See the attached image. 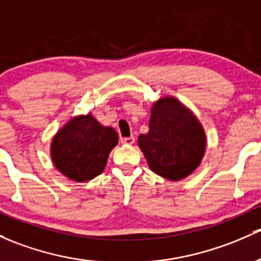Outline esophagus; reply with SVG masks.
<instances>
[{"instance_id":"34e87169","label":"esophagus","mask_w":261,"mask_h":261,"mask_svg":"<svg viewBox=\"0 0 261 261\" xmlns=\"http://www.w3.org/2000/svg\"><path fill=\"white\" fill-rule=\"evenodd\" d=\"M121 142L126 145H133L135 142V138L134 136H130V138H121Z\"/></svg>"}]
</instances>
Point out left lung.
I'll return each instance as SVG.
<instances>
[{
  "instance_id": "left-lung-1",
  "label": "left lung",
  "mask_w": 261,
  "mask_h": 261,
  "mask_svg": "<svg viewBox=\"0 0 261 261\" xmlns=\"http://www.w3.org/2000/svg\"><path fill=\"white\" fill-rule=\"evenodd\" d=\"M138 142L150 169L171 181L189 176L200 165L206 149L202 126L175 97L153 103L149 133L140 135Z\"/></svg>"
}]
</instances>
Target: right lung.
Here are the masks:
<instances>
[{
	"label": "right lung",
	"instance_id": "1",
	"mask_svg": "<svg viewBox=\"0 0 261 261\" xmlns=\"http://www.w3.org/2000/svg\"><path fill=\"white\" fill-rule=\"evenodd\" d=\"M119 142L117 133L89 115L70 120L51 144L55 166L68 179L84 182L100 175L109 153Z\"/></svg>",
	"mask_w": 261,
	"mask_h": 261
}]
</instances>
